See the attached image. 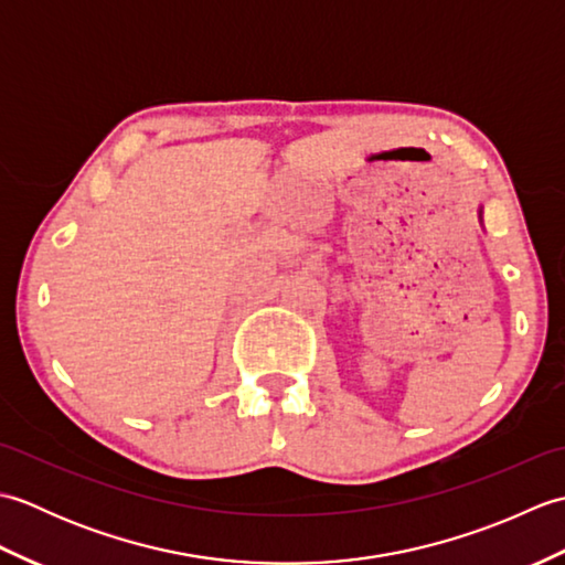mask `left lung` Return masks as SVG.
I'll list each match as a JSON object with an SVG mask.
<instances>
[{"mask_svg":"<svg viewBox=\"0 0 565 565\" xmlns=\"http://www.w3.org/2000/svg\"><path fill=\"white\" fill-rule=\"evenodd\" d=\"M478 218H481V223H483V206H478Z\"/></svg>","mask_w":565,"mask_h":565,"instance_id":"8db88e82","label":"left lung"}]
</instances>
